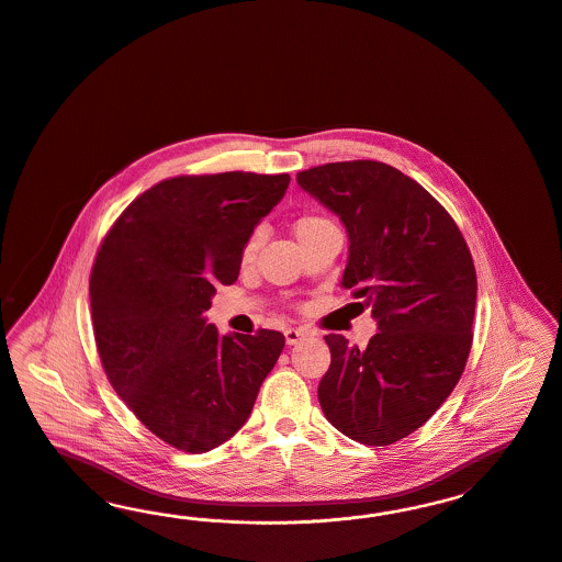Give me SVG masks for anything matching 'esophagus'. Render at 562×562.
Returning a JSON list of instances; mask_svg holds the SVG:
<instances>
[{"label": "esophagus", "mask_w": 562, "mask_h": 562, "mask_svg": "<svg viewBox=\"0 0 562 562\" xmlns=\"http://www.w3.org/2000/svg\"><path fill=\"white\" fill-rule=\"evenodd\" d=\"M307 337H310V333L305 328H289V330H284L286 345H296V342H301V340H305Z\"/></svg>", "instance_id": "obj_1"}]
</instances>
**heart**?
Returning a JSON list of instances; mask_svg holds the SVG:
<instances>
[{
    "instance_id": "obj_1",
    "label": "heart",
    "mask_w": 562,
    "mask_h": 562,
    "mask_svg": "<svg viewBox=\"0 0 562 562\" xmlns=\"http://www.w3.org/2000/svg\"><path fill=\"white\" fill-rule=\"evenodd\" d=\"M326 225H333V222L326 220V217H322V215L307 213V215H301V217L294 222L292 232H294L296 240H303V238H307L310 234H314V232L326 227ZM257 247H259V234H252L247 243H245V248H243V261H250V259L255 257V252H257Z\"/></svg>"
}]
</instances>
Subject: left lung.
<instances>
[{"instance_id": "8db88e82", "label": "left lung", "mask_w": 562, "mask_h": 562, "mask_svg": "<svg viewBox=\"0 0 562 562\" xmlns=\"http://www.w3.org/2000/svg\"><path fill=\"white\" fill-rule=\"evenodd\" d=\"M296 183L345 225L342 286L379 326L366 349L326 337L322 412L353 441L395 443L427 423L464 372L476 303L471 250L448 211L391 165L328 162L296 173Z\"/></svg>"}]
</instances>
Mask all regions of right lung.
Returning <instances> with one entry per match:
<instances>
[{"label":"right lung","mask_w":562,"mask_h":562,"mask_svg":"<svg viewBox=\"0 0 562 562\" xmlns=\"http://www.w3.org/2000/svg\"><path fill=\"white\" fill-rule=\"evenodd\" d=\"M289 173L160 181L116 220L90 278L98 353L116 395L169 446L204 453L247 423L284 335H220L204 312Z\"/></svg>","instance_id":"obj_1"}]
</instances>
